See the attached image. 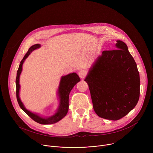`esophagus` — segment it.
<instances>
[{
	"instance_id": "obj_1",
	"label": "esophagus",
	"mask_w": 153,
	"mask_h": 153,
	"mask_svg": "<svg viewBox=\"0 0 153 153\" xmlns=\"http://www.w3.org/2000/svg\"><path fill=\"white\" fill-rule=\"evenodd\" d=\"M78 74H79V77H80L81 79H84V78H85V77L86 76V72H85V71H83V70H81V71H79Z\"/></svg>"
}]
</instances>
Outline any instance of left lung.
Masks as SVG:
<instances>
[{
	"label": "left lung",
	"mask_w": 153,
	"mask_h": 153,
	"mask_svg": "<svg viewBox=\"0 0 153 153\" xmlns=\"http://www.w3.org/2000/svg\"><path fill=\"white\" fill-rule=\"evenodd\" d=\"M116 42L117 49L103 51L85 79L94 111L100 117L112 120L128 114L140 96L136 63L125 43Z\"/></svg>",
	"instance_id": "8db88e82"
}]
</instances>
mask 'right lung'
Segmentation results:
<instances>
[{
	"mask_svg": "<svg viewBox=\"0 0 153 153\" xmlns=\"http://www.w3.org/2000/svg\"><path fill=\"white\" fill-rule=\"evenodd\" d=\"M40 47L39 44H36L31 47L27 53L24 56L23 59L21 60L20 63L19 65V69L17 72V76L16 79V97L17 100V102L22 110L28 116H30L33 120L35 122L43 125H48L55 123L59 120H60L62 118H63L67 115L68 111V106H69V95L70 91L73 89L74 85L79 82L80 79L79 76L75 73L69 74L65 76H63L60 80V83L59 87V95L60 97V106L58 109L57 111L55 114L49 118H42L39 116L37 114H35L30 111L27 110L24 107L22 102H21L19 98V89H20V85H19V77L20 74L22 70V65L25 60V59L29 56V54L34 50L39 48Z\"/></svg>",
	"mask_w": 153,
	"mask_h": 153,
	"instance_id": "obj_1",
	"label": "right lung"
}]
</instances>
